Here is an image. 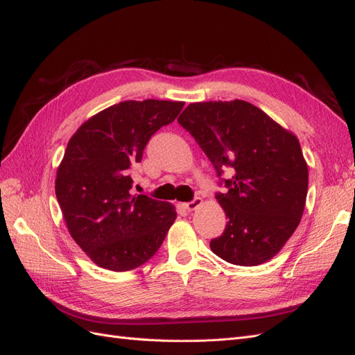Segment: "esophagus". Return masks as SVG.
<instances>
[{"mask_svg": "<svg viewBox=\"0 0 355 355\" xmlns=\"http://www.w3.org/2000/svg\"><path fill=\"white\" fill-rule=\"evenodd\" d=\"M201 202H202V200H201L200 197H196L194 200H191V201H188V202H184V207H185L188 211H192V210H196L198 206H201Z\"/></svg>", "mask_w": 355, "mask_h": 355, "instance_id": "1", "label": "esophagus"}]
</instances>
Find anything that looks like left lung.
<instances>
[{
    "label": "left lung",
    "instance_id": "1",
    "mask_svg": "<svg viewBox=\"0 0 355 355\" xmlns=\"http://www.w3.org/2000/svg\"><path fill=\"white\" fill-rule=\"evenodd\" d=\"M178 123L211 161L228 192L216 200L228 222L210 241L234 265H261L283 249L297 228L308 192V166L297 137L245 101L191 103Z\"/></svg>",
    "mask_w": 355,
    "mask_h": 355
}]
</instances>
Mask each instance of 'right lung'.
Masks as SVG:
<instances>
[{
  "mask_svg": "<svg viewBox=\"0 0 355 355\" xmlns=\"http://www.w3.org/2000/svg\"><path fill=\"white\" fill-rule=\"evenodd\" d=\"M184 102L125 101L89 118L69 139L56 197L71 237L110 271L144 265L176 219L170 202L133 196L130 176L151 136L175 121Z\"/></svg>",
  "mask_w": 355,
  "mask_h": 355,
  "instance_id": "1",
  "label": "right lung"
}]
</instances>
